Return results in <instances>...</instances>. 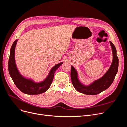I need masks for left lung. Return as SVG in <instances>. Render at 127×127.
Returning a JSON list of instances; mask_svg holds the SVG:
<instances>
[{
	"mask_svg": "<svg viewBox=\"0 0 127 127\" xmlns=\"http://www.w3.org/2000/svg\"><path fill=\"white\" fill-rule=\"evenodd\" d=\"M112 49L113 60L110 68L101 78L96 80L90 85L85 86L80 82L78 78L77 72L73 66L71 68V79L73 86L80 93L87 95H93L100 93L106 90L112 84L118 70L119 59L117 55L116 47L111 42H110Z\"/></svg>",
	"mask_w": 127,
	"mask_h": 127,
	"instance_id": "obj_1",
	"label": "left lung"
}]
</instances>
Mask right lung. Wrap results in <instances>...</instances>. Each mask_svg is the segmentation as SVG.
<instances>
[{
	"mask_svg": "<svg viewBox=\"0 0 127 127\" xmlns=\"http://www.w3.org/2000/svg\"><path fill=\"white\" fill-rule=\"evenodd\" d=\"M16 40L11 46L8 60V70L10 76L15 85L23 93L29 95L41 94L47 91L50 86L56 70L63 63H60L53 67L50 71L47 77L40 83H35L32 79L24 78L19 72L15 64V49L17 42Z\"/></svg>",
	"mask_w": 127,
	"mask_h": 127,
	"instance_id": "add662e5",
	"label": "right lung"
}]
</instances>
